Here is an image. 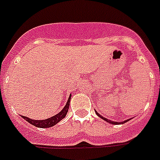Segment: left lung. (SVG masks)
Returning <instances> with one entry per match:
<instances>
[{
  "mask_svg": "<svg viewBox=\"0 0 160 160\" xmlns=\"http://www.w3.org/2000/svg\"><path fill=\"white\" fill-rule=\"evenodd\" d=\"M95 113H96V114H97L98 116L100 117V118H101V119H104V120H105V121L106 122H108V123H109V124H124V123H125V122H127V121H129V119H127V120H125V121H124V122H114V121H111V120H109V119H106V118H105V117H103L102 115H100V114H99V113H97V111H96V110H95Z\"/></svg>",
  "mask_w": 160,
  "mask_h": 160,
  "instance_id": "1",
  "label": "left lung"
}]
</instances>
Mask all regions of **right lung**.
<instances>
[{"label": "right lung", "mask_w": 160, "mask_h": 160, "mask_svg": "<svg viewBox=\"0 0 160 160\" xmlns=\"http://www.w3.org/2000/svg\"><path fill=\"white\" fill-rule=\"evenodd\" d=\"M70 96L68 99V101L66 103L65 106L63 108V109L60 112H59L57 114H55L54 116L48 118L46 119H43V120H35V119H31L30 118H27L26 116H22L24 119H26V121L30 123V124H33L34 126L38 127V128H49V127L54 126L55 124H56L59 121H60L61 119H64L67 114L68 109H69V106H70Z\"/></svg>", "instance_id": "1"}]
</instances>
